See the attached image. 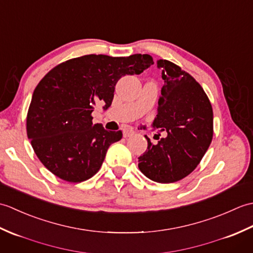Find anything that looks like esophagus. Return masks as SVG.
<instances>
[{"instance_id": "34e87169", "label": "esophagus", "mask_w": 253, "mask_h": 253, "mask_svg": "<svg viewBox=\"0 0 253 253\" xmlns=\"http://www.w3.org/2000/svg\"><path fill=\"white\" fill-rule=\"evenodd\" d=\"M133 133H135V130H132V129H129V128H127V129H125L124 130V137H130V136H132Z\"/></svg>"}]
</instances>
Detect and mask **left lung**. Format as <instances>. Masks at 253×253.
Instances as JSON below:
<instances>
[{
    "label": "left lung",
    "instance_id": "left-lung-1",
    "mask_svg": "<svg viewBox=\"0 0 253 253\" xmlns=\"http://www.w3.org/2000/svg\"><path fill=\"white\" fill-rule=\"evenodd\" d=\"M164 84L153 128L166 130L158 143L138 158V168L149 179L169 184L193 171L213 138V110L208 95L190 74L168 60H159Z\"/></svg>",
    "mask_w": 253,
    "mask_h": 253
}]
</instances>
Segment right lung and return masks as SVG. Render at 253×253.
Here are the masks:
<instances>
[{"label":"right lung","instance_id":"right-lung-1","mask_svg":"<svg viewBox=\"0 0 253 253\" xmlns=\"http://www.w3.org/2000/svg\"><path fill=\"white\" fill-rule=\"evenodd\" d=\"M152 64L149 54H89L53 67L37 84L27 113V136L41 163L68 182H82L98 173L107 149L123 132L93 124L94 106L110 107L118 80L139 75Z\"/></svg>","mask_w":253,"mask_h":253}]
</instances>
